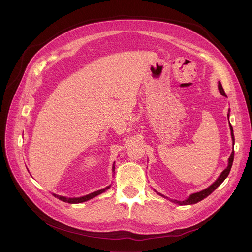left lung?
I'll use <instances>...</instances> for the list:
<instances>
[{
	"mask_svg": "<svg viewBox=\"0 0 252 252\" xmlns=\"http://www.w3.org/2000/svg\"><path fill=\"white\" fill-rule=\"evenodd\" d=\"M219 90H220V94L222 95V96H224V97H227V95H226V93H224V91H223V89H222V86H221V84L219 82ZM229 116V115H228ZM230 128H231V135H232V140H233V145H234V143H235V138H234V134H233V127H232V126L230 125ZM233 160H234V151H232V153H231V155H230V157H229V164H228V167L224 169L222 173L220 174V176L219 177V179L211 185V186H209L207 189H205V190H203V191H200V192H198V193H194V194H192V195H190V197L188 198V199H186V200H184V201H178V200H173L175 203H179L180 205H188V204H195V203H197V202H199V201H201V200H203L204 198H206L208 195H210L211 193H213L219 186L220 185L226 180V178L229 176V174H230V170H231V167H232V164H233ZM159 194V193H158ZM159 195H161V194H159ZM161 196H163V195H161ZM164 197V196H163Z\"/></svg>",
	"mask_w": 252,
	"mask_h": 252,
	"instance_id": "8db88e82",
	"label": "left lung"
}]
</instances>
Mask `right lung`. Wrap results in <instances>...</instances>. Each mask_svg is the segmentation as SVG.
Wrapping results in <instances>:
<instances>
[{"instance_id": "obj_1", "label": "right lung", "mask_w": 252, "mask_h": 252, "mask_svg": "<svg viewBox=\"0 0 252 252\" xmlns=\"http://www.w3.org/2000/svg\"><path fill=\"white\" fill-rule=\"evenodd\" d=\"M113 170H114V165H113ZM109 188H110V186L106 187V188H104V189H101V190H99V191L93 192V193H91V194H89V195H86V196H83V197H78V198H66V197H63V196H57V195H55V194H54V196L57 197L59 200H62V201H64V202H68V203H82V202H85V201H88V200L92 199V198L96 197L97 195H99V194L105 192L106 190H108Z\"/></svg>"}]
</instances>
